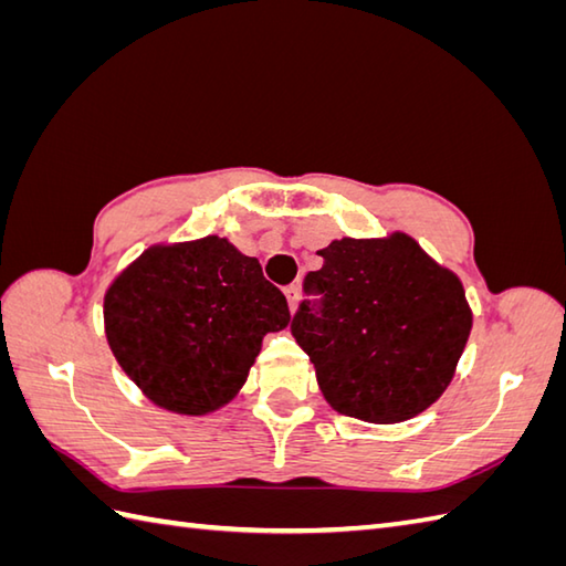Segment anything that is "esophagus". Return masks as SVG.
<instances>
[{
    "mask_svg": "<svg viewBox=\"0 0 566 566\" xmlns=\"http://www.w3.org/2000/svg\"><path fill=\"white\" fill-rule=\"evenodd\" d=\"M284 296H286V302H290V308H292V311H296V304H298V296H302V294H298V286H296V284H292V286H286V290H284Z\"/></svg>",
    "mask_w": 566,
    "mask_h": 566,
    "instance_id": "esophagus-1",
    "label": "esophagus"
}]
</instances>
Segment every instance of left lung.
Returning <instances> with one entry per match:
<instances>
[{
	"label": "left lung",
	"instance_id": "obj_1",
	"mask_svg": "<svg viewBox=\"0 0 566 566\" xmlns=\"http://www.w3.org/2000/svg\"><path fill=\"white\" fill-rule=\"evenodd\" d=\"M292 335L326 401L367 423H401L436 403L472 331L460 276L411 235L343 238L318 250Z\"/></svg>",
	"mask_w": 566,
	"mask_h": 566
}]
</instances>
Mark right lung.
<instances>
[{"label": "right lung", "instance_id": "1", "mask_svg": "<svg viewBox=\"0 0 566 566\" xmlns=\"http://www.w3.org/2000/svg\"><path fill=\"white\" fill-rule=\"evenodd\" d=\"M290 318L260 262L219 235L148 248L104 296L116 363L155 406L182 416L235 399L264 333Z\"/></svg>", "mask_w": 566, "mask_h": 566}]
</instances>
